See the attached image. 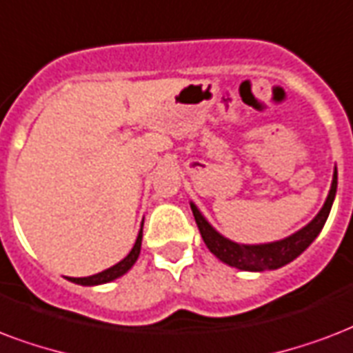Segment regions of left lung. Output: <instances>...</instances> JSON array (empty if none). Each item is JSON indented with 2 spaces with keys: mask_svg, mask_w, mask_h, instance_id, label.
<instances>
[{
  "mask_svg": "<svg viewBox=\"0 0 353 353\" xmlns=\"http://www.w3.org/2000/svg\"><path fill=\"white\" fill-rule=\"evenodd\" d=\"M335 193H337V168L333 169L332 188H330L324 206L304 228H300L299 232H294L283 239H278V241L258 243V245L232 241L210 225V221L202 215L195 202H190V206L196 221V226L201 230L202 239L215 258L239 270L261 272V270L280 269L283 265L291 263L310 247L311 243L315 241L316 236L321 234L322 226L326 225L327 215H330V210H332L333 201H335Z\"/></svg>",
  "mask_w": 353,
  "mask_h": 353,
  "instance_id": "1",
  "label": "left lung"
}]
</instances>
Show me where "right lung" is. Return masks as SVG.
Returning <instances> with one entry per match:
<instances>
[{
  "label": "right lung",
  "mask_w": 353,
  "mask_h": 353,
  "mask_svg": "<svg viewBox=\"0 0 353 353\" xmlns=\"http://www.w3.org/2000/svg\"><path fill=\"white\" fill-rule=\"evenodd\" d=\"M143 226V223H141ZM139 250H141V228L138 232V237H136V243H134L132 250L125 256V258L119 261V263L112 265L110 269L103 270V272H97V274L84 276V278H68L73 283L77 285H86V288H94V285H103V283H108V281H114L117 278H121L123 274H127L128 270L132 269L134 263L138 261Z\"/></svg>",
  "instance_id": "right-lung-1"
}]
</instances>
